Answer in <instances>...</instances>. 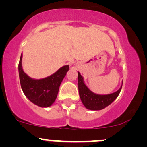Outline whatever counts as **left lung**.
Returning <instances> with one entry per match:
<instances>
[{
    "instance_id": "left-lung-1",
    "label": "left lung",
    "mask_w": 147,
    "mask_h": 147,
    "mask_svg": "<svg viewBox=\"0 0 147 147\" xmlns=\"http://www.w3.org/2000/svg\"><path fill=\"white\" fill-rule=\"evenodd\" d=\"M78 87L81 100L86 108L90 110H102L111 104L117 97L122 86L117 91L109 95H100L93 93L84 84L83 77L78 72Z\"/></svg>"
}]
</instances>
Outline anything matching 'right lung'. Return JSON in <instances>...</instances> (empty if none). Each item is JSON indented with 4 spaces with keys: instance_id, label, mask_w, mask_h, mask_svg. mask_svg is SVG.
Segmentation results:
<instances>
[{
    "instance_id": "obj_1",
    "label": "right lung",
    "mask_w": 147,
    "mask_h": 147,
    "mask_svg": "<svg viewBox=\"0 0 147 147\" xmlns=\"http://www.w3.org/2000/svg\"><path fill=\"white\" fill-rule=\"evenodd\" d=\"M22 55L18 63L20 83L25 95L32 102L41 107H48L55 102L60 84L69 70V65L61 67L50 77L33 79L23 72L21 65Z\"/></svg>"
}]
</instances>
